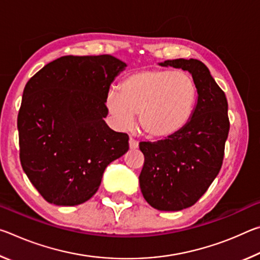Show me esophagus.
Listing matches in <instances>:
<instances>
[{
	"label": "esophagus",
	"mask_w": 260,
	"mask_h": 260,
	"mask_svg": "<svg viewBox=\"0 0 260 260\" xmlns=\"http://www.w3.org/2000/svg\"><path fill=\"white\" fill-rule=\"evenodd\" d=\"M139 148V142L133 139H129V149L131 150H135Z\"/></svg>",
	"instance_id": "1"
}]
</instances>
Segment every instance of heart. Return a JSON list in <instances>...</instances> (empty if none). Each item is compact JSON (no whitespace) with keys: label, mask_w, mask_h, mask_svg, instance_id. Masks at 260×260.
<instances>
[{"label":"heart","mask_w":260,"mask_h":260,"mask_svg":"<svg viewBox=\"0 0 260 260\" xmlns=\"http://www.w3.org/2000/svg\"><path fill=\"white\" fill-rule=\"evenodd\" d=\"M197 87L190 74L173 70H142L127 76L119 93L110 90L105 108L118 129H128L139 114L142 133L151 139L178 134L195 111Z\"/></svg>","instance_id":"1"}]
</instances>
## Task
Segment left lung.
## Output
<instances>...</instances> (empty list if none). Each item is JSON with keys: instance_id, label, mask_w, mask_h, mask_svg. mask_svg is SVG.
Wrapping results in <instances>:
<instances>
[{"instance_id": "obj_1", "label": "left lung", "mask_w": 260, "mask_h": 260, "mask_svg": "<svg viewBox=\"0 0 260 260\" xmlns=\"http://www.w3.org/2000/svg\"><path fill=\"white\" fill-rule=\"evenodd\" d=\"M158 64L190 73L197 101L190 121L178 134L139 144L144 156L139 181L144 200L152 208L180 211L201 199L221 169L230 132L228 103L201 60L178 58Z\"/></svg>"}]
</instances>
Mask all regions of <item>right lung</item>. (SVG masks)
Returning <instances> with one entry per match:
<instances>
[{"mask_svg": "<svg viewBox=\"0 0 260 260\" xmlns=\"http://www.w3.org/2000/svg\"><path fill=\"white\" fill-rule=\"evenodd\" d=\"M126 67L111 55L64 56L26 83L17 122L20 162L49 203H85L107 166L128 151L127 134L104 121L110 86Z\"/></svg>", "mask_w": 260, "mask_h": 260, "instance_id": "1", "label": "right lung"}]
</instances>
